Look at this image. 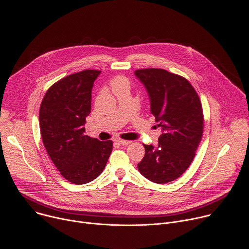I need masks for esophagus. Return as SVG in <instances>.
<instances>
[{
  "mask_svg": "<svg viewBox=\"0 0 249 249\" xmlns=\"http://www.w3.org/2000/svg\"><path fill=\"white\" fill-rule=\"evenodd\" d=\"M117 143L121 144V145H128L130 143H132V141H129V140H122V139H119L117 140Z\"/></svg>",
  "mask_w": 249,
  "mask_h": 249,
  "instance_id": "1",
  "label": "esophagus"
}]
</instances>
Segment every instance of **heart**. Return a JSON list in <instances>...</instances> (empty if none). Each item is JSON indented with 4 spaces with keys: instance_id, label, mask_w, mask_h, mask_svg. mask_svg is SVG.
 <instances>
[{
    "instance_id": "b5f03b06",
    "label": "heart",
    "mask_w": 249,
    "mask_h": 249,
    "mask_svg": "<svg viewBox=\"0 0 249 249\" xmlns=\"http://www.w3.org/2000/svg\"><path fill=\"white\" fill-rule=\"evenodd\" d=\"M110 86L113 92L120 91V90H130V80L123 75H117L110 81Z\"/></svg>"
}]
</instances>
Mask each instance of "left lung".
<instances>
[{
  "label": "left lung",
  "instance_id": "1",
  "mask_svg": "<svg viewBox=\"0 0 249 249\" xmlns=\"http://www.w3.org/2000/svg\"><path fill=\"white\" fill-rule=\"evenodd\" d=\"M134 73L145 86L151 113L162 129L159 144L144 145L138 170L151 182L166 184L182 176L194 160L203 131L201 103L183 76L161 69Z\"/></svg>",
  "mask_w": 249,
  "mask_h": 249
}]
</instances>
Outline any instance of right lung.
I'll return each mask as SVG.
<instances>
[{
	"instance_id": "1",
	"label": "right lung",
	"mask_w": 249,
	"mask_h": 249,
	"mask_svg": "<svg viewBox=\"0 0 249 249\" xmlns=\"http://www.w3.org/2000/svg\"><path fill=\"white\" fill-rule=\"evenodd\" d=\"M100 71L86 70L52 85L39 108L42 143L56 169L69 182L87 184L104 170L112 152L111 140L84 134L91 110V91Z\"/></svg>"
}]
</instances>
